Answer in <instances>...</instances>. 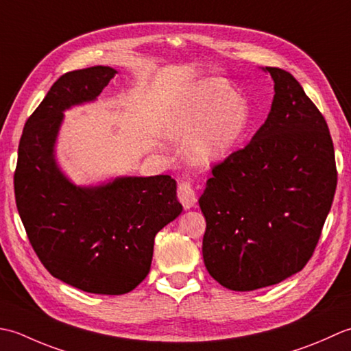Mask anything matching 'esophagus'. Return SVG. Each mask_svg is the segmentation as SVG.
Wrapping results in <instances>:
<instances>
[{
  "label": "esophagus",
  "mask_w": 351,
  "mask_h": 351,
  "mask_svg": "<svg viewBox=\"0 0 351 351\" xmlns=\"http://www.w3.org/2000/svg\"><path fill=\"white\" fill-rule=\"evenodd\" d=\"M177 197L180 199L184 209H189V207L197 203V195L194 191V186H192L191 180H182L177 186Z\"/></svg>",
  "instance_id": "1"
}]
</instances>
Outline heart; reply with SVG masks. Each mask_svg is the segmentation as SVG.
<instances>
[{
	"label": "heart",
	"instance_id": "1",
	"mask_svg": "<svg viewBox=\"0 0 351 351\" xmlns=\"http://www.w3.org/2000/svg\"><path fill=\"white\" fill-rule=\"evenodd\" d=\"M248 121L247 104L215 78L195 83L177 99L169 133L186 139L183 156L192 167L209 168L232 152Z\"/></svg>",
	"mask_w": 351,
	"mask_h": 351
}]
</instances>
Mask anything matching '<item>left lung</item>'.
<instances>
[{
	"instance_id": "1",
	"label": "left lung",
	"mask_w": 351,
	"mask_h": 351,
	"mask_svg": "<svg viewBox=\"0 0 351 351\" xmlns=\"http://www.w3.org/2000/svg\"><path fill=\"white\" fill-rule=\"evenodd\" d=\"M265 71L276 92L267 121L212 168L198 199L204 265L232 291L265 288L304 268L338 182L324 117L289 73Z\"/></svg>"
}]
</instances>
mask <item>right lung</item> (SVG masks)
Here are the masks:
<instances>
[{"label": "right lung", "mask_w": 351, "mask_h": 351, "mask_svg": "<svg viewBox=\"0 0 351 351\" xmlns=\"http://www.w3.org/2000/svg\"><path fill=\"white\" fill-rule=\"evenodd\" d=\"M115 74L109 66L63 74L27 119L15 171L16 207L40 262L59 280L103 295L127 294L144 280L157 232L183 209L171 176L82 188L57 167L63 110L94 101Z\"/></svg>", "instance_id": "obj_1"}]
</instances>
